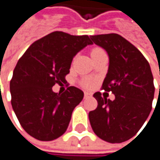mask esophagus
I'll return each instance as SVG.
<instances>
[{"mask_svg":"<svg viewBox=\"0 0 160 160\" xmlns=\"http://www.w3.org/2000/svg\"><path fill=\"white\" fill-rule=\"evenodd\" d=\"M90 96H92V93L91 92H84V98H87V97H90Z\"/></svg>","mask_w":160,"mask_h":160,"instance_id":"34e87169","label":"esophagus"}]
</instances>
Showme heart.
Returning <instances> with one entry per match:
<instances>
[{"label": "heart", "instance_id": "obj_1", "mask_svg": "<svg viewBox=\"0 0 160 160\" xmlns=\"http://www.w3.org/2000/svg\"><path fill=\"white\" fill-rule=\"evenodd\" d=\"M101 51H102V50L100 49V48H93L92 50V52H91V56H93L96 53H99ZM83 85H84V87H86V88H90V87H92V81H90V80H84V82H83Z\"/></svg>", "mask_w": 160, "mask_h": 160}]
</instances>
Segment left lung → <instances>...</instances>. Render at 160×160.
I'll return each instance as SVG.
<instances>
[{
  "instance_id": "1",
  "label": "left lung",
  "mask_w": 160,
  "mask_h": 160,
  "mask_svg": "<svg viewBox=\"0 0 160 160\" xmlns=\"http://www.w3.org/2000/svg\"><path fill=\"white\" fill-rule=\"evenodd\" d=\"M91 39L109 56L102 89L112 92L115 99L95 92L98 105L89 112V121L100 139L121 143L139 132L150 113L155 92L151 69L140 50L118 34L95 35Z\"/></svg>"
}]
</instances>
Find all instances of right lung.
Returning a JSON list of instances; mask_svg holds the SVG:
<instances>
[{"label": "right lung", "mask_w": 160, "mask_h": 160, "mask_svg": "<svg viewBox=\"0 0 160 160\" xmlns=\"http://www.w3.org/2000/svg\"><path fill=\"white\" fill-rule=\"evenodd\" d=\"M90 38L55 31L35 41L20 58L10 83L12 105L25 132L37 140L49 141L63 135L84 92L69 86L63 93L53 92L65 83L72 60Z\"/></svg>", "instance_id": "1"}]
</instances>
